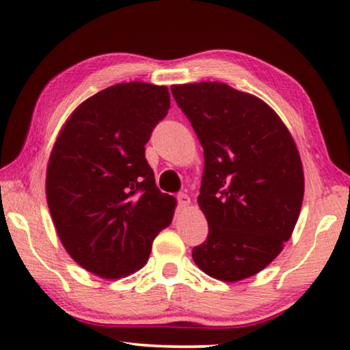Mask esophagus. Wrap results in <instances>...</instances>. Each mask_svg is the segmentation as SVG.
Segmentation results:
<instances>
[{"instance_id":"34e87169","label":"esophagus","mask_w":350,"mask_h":350,"mask_svg":"<svg viewBox=\"0 0 350 350\" xmlns=\"http://www.w3.org/2000/svg\"><path fill=\"white\" fill-rule=\"evenodd\" d=\"M177 200H179L180 208H188V206L191 205V199H189V196H187V194H183V193H180L179 196H177Z\"/></svg>"}]
</instances>
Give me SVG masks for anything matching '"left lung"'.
Returning <instances> with one entry per match:
<instances>
[{"mask_svg":"<svg viewBox=\"0 0 350 350\" xmlns=\"http://www.w3.org/2000/svg\"><path fill=\"white\" fill-rule=\"evenodd\" d=\"M171 92L204 148L198 204L208 238L193 259L215 280H245L293 233L304 198L298 148L281 117L253 94L219 81L173 85Z\"/></svg>","mask_w":350,"mask_h":350,"instance_id":"8db88e82","label":"left lung"}]
</instances>
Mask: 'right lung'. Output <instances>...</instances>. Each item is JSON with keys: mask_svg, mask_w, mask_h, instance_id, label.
Masks as SVG:
<instances>
[{"mask_svg": "<svg viewBox=\"0 0 350 350\" xmlns=\"http://www.w3.org/2000/svg\"><path fill=\"white\" fill-rule=\"evenodd\" d=\"M167 86L118 83L86 98L64 122L46 171V199L64 250L103 280L135 273L173 221L176 199L159 191L145 159L168 114Z\"/></svg>", "mask_w": 350, "mask_h": 350, "instance_id": "right-lung-1", "label": "right lung"}]
</instances>
